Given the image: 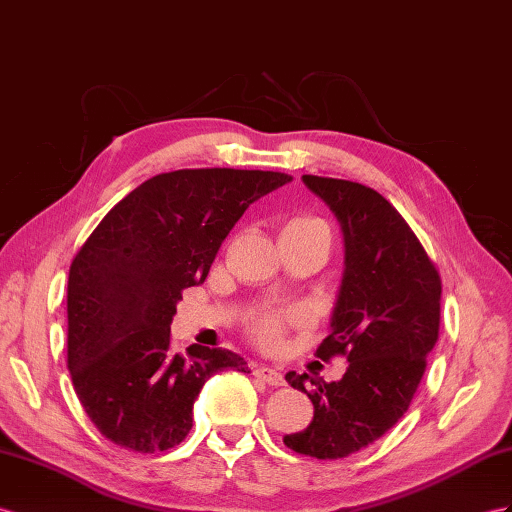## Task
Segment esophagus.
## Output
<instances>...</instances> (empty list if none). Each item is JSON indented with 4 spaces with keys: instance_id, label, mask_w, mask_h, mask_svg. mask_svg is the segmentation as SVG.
Wrapping results in <instances>:
<instances>
[{
    "instance_id": "1",
    "label": "esophagus",
    "mask_w": 512,
    "mask_h": 512,
    "mask_svg": "<svg viewBox=\"0 0 512 512\" xmlns=\"http://www.w3.org/2000/svg\"><path fill=\"white\" fill-rule=\"evenodd\" d=\"M253 374H255L257 378H261V381H264V383L272 385V387H281V385H285V378H283V374H281L279 370L268 368V365H257V368L253 370Z\"/></svg>"
}]
</instances>
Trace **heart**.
Masks as SVG:
<instances>
[{
    "label": "heart",
    "instance_id": "heart-1",
    "mask_svg": "<svg viewBox=\"0 0 512 512\" xmlns=\"http://www.w3.org/2000/svg\"><path fill=\"white\" fill-rule=\"evenodd\" d=\"M303 229H320L329 233L324 222L320 218H311V216H300L287 222L285 231H303ZM305 313L300 309H292V311H266L259 313V316L253 320L251 331L255 335V339L259 344L264 346H277L283 337L285 324L287 322H303Z\"/></svg>",
    "mask_w": 512,
    "mask_h": 512
}]
</instances>
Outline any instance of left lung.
Here are the masks:
<instances>
[{"label": "left lung", "instance_id": "obj_1", "mask_svg": "<svg viewBox=\"0 0 512 512\" xmlns=\"http://www.w3.org/2000/svg\"><path fill=\"white\" fill-rule=\"evenodd\" d=\"M344 233V277L331 333L316 355L348 359L342 381L287 372L313 402L311 424L285 435L287 448L344 458L381 439L409 409L439 339V272L385 196L355 181L303 175Z\"/></svg>", "mask_w": 512, "mask_h": 512}]
</instances>
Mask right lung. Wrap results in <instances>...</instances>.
<instances>
[{
	"mask_svg": "<svg viewBox=\"0 0 512 512\" xmlns=\"http://www.w3.org/2000/svg\"><path fill=\"white\" fill-rule=\"evenodd\" d=\"M287 181L272 170H173L140 183L90 233L69 270L67 363L103 437L140 454L175 448L207 378L248 372L225 348L177 352L170 322L246 207Z\"/></svg>",
	"mask_w": 512,
	"mask_h": 512,
	"instance_id": "add662e5",
	"label": "right lung"
}]
</instances>
